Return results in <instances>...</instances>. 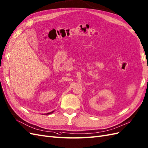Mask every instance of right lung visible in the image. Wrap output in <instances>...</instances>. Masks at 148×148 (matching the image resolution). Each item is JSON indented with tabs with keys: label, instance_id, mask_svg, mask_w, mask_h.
I'll use <instances>...</instances> for the list:
<instances>
[{
	"label": "right lung",
	"instance_id": "obj_1",
	"mask_svg": "<svg viewBox=\"0 0 148 148\" xmlns=\"http://www.w3.org/2000/svg\"><path fill=\"white\" fill-rule=\"evenodd\" d=\"M54 112V111H51V112H48V113H47V114H44V115H49V114H51L52 112Z\"/></svg>",
	"mask_w": 148,
	"mask_h": 148
}]
</instances>
